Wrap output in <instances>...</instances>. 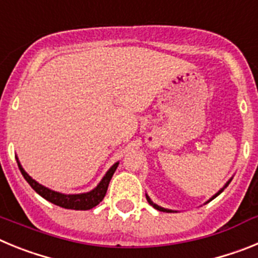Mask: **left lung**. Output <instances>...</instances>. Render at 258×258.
<instances>
[{
    "label": "left lung",
    "instance_id": "left-lung-1",
    "mask_svg": "<svg viewBox=\"0 0 258 258\" xmlns=\"http://www.w3.org/2000/svg\"><path fill=\"white\" fill-rule=\"evenodd\" d=\"M230 181H231V179H230ZM230 181L229 182H227V183L226 184H225V187H227V184H229L230 183ZM225 187H223V188H221V190L220 191H218V192L217 194H216V195H214V197L213 198H212V199H214V198H216V197H218V195H220V194L221 192H222V191L223 190H225ZM146 198H147V202H149L150 203V206H152V207H154V208L155 209H157V211H161V212H170V211H168V209H164V208H161V207H159V206H156V204H154V203H152L151 202V199H150V198L149 197H147V195H146ZM211 199V200H212Z\"/></svg>",
    "mask_w": 258,
    "mask_h": 258
}]
</instances>
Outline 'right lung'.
<instances>
[{"label":"right lung","instance_id":"1","mask_svg":"<svg viewBox=\"0 0 258 258\" xmlns=\"http://www.w3.org/2000/svg\"><path fill=\"white\" fill-rule=\"evenodd\" d=\"M118 163L113 164L111 168H109L108 172L106 173V175L103 177L99 184L94 190H92L90 192L86 194H77V195H64V194L56 192V191L49 190L47 187H44L42 184L37 183L35 179H32L28 174L26 173V170L23 169L20 163L18 161V166H19L20 172H22L23 177L26 178V181L31 184V187L41 195V197L46 199L47 202L55 204V206L61 207V208L66 209H75V211H88V209L94 208L95 206H98L99 203L103 200V198L106 197L107 188H108V184L111 178H112L113 173H115L116 168H117Z\"/></svg>","mask_w":258,"mask_h":258}]
</instances>
